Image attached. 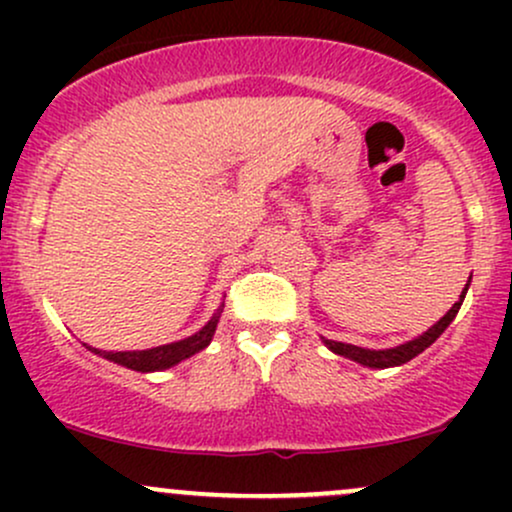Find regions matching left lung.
<instances>
[{"mask_svg":"<svg viewBox=\"0 0 512 512\" xmlns=\"http://www.w3.org/2000/svg\"><path fill=\"white\" fill-rule=\"evenodd\" d=\"M469 281H472V276H469ZM469 281L464 284V291L460 296V301H457L452 308L445 313L440 320L436 322L433 327H428L424 334H419L416 339H411L407 344H399L395 349H383V351H373V349H361V346H354V344H344V342H332V339H325L327 349H332L334 354L344 356V358H351V361L356 363H363V366L368 368H392V366H402V363L411 361L414 356H419L421 351H426L428 346H431L436 339L448 330V325L452 320H455L457 310H460V305L464 301V293L469 289Z\"/></svg>","mask_w":512,"mask_h":512,"instance_id":"left-lung-1","label":"left lung"}]
</instances>
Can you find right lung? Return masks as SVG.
I'll list each match as a JSON object with an SVG mask.
<instances>
[{
    "mask_svg": "<svg viewBox=\"0 0 512 512\" xmlns=\"http://www.w3.org/2000/svg\"><path fill=\"white\" fill-rule=\"evenodd\" d=\"M219 317H221V308H219V313L211 317L207 325H204L199 332L192 334V337L180 339V342H173V344L154 346V349H144V351H98V349H91V346H86V349H91L93 354H101L103 358H108V361L120 363V366H125V368L139 370V373H151V370H166L170 366H175V363L185 361V358L195 356L197 351L207 349L211 337H214V332H216V325H219Z\"/></svg>",
    "mask_w": 512,
    "mask_h": 512,
    "instance_id": "add662e5",
    "label": "right lung"
}]
</instances>
